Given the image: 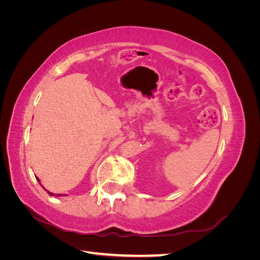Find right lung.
<instances>
[{"instance_id":"right-lung-1","label":"right lung","mask_w":260,"mask_h":260,"mask_svg":"<svg viewBox=\"0 0 260 260\" xmlns=\"http://www.w3.org/2000/svg\"><path fill=\"white\" fill-rule=\"evenodd\" d=\"M37 179H38V178H37ZM38 181H40V180H39V179H38ZM49 194H50V195H53V194H52L51 192H49Z\"/></svg>"}]
</instances>
